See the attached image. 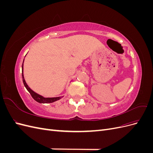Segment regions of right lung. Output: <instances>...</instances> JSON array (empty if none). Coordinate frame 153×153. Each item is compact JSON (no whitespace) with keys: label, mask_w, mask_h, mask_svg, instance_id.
<instances>
[{"label":"right lung","mask_w":153,"mask_h":153,"mask_svg":"<svg viewBox=\"0 0 153 153\" xmlns=\"http://www.w3.org/2000/svg\"><path fill=\"white\" fill-rule=\"evenodd\" d=\"M24 61H23L22 64V79H23V82H24V84L27 89V90L29 92V93L32 96L33 99L36 101L37 102L40 103H53L56 101L57 100H59L61 98H62V97H55V98H45V97L41 96L38 94H37L36 92L32 91L30 88L28 86V85L27 84V83L25 80V78L24 76Z\"/></svg>","instance_id":"right-lung-1"}]
</instances>
